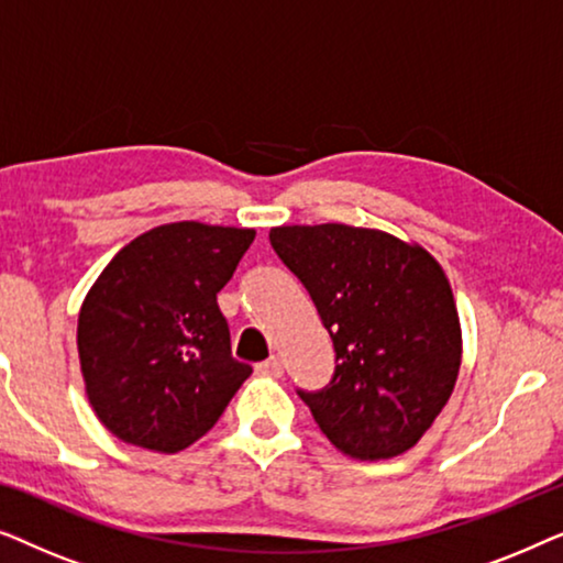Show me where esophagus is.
Here are the masks:
<instances>
[{"mask_svg":"<svg viewBox=\"0 0 563 563\" xmlns=\"http://www.w3.org/2000/svg\"><path fill=\"white\" fill-rule=\"evenodd\" d=\"M256 372L264 374V376H282L284 374V361L279 356H272L266 361H261L256 364Z\"/></svg>","mask_w":563,"mask_h":563,"instance_id":"1","label":"esophagus"}]
</instances>
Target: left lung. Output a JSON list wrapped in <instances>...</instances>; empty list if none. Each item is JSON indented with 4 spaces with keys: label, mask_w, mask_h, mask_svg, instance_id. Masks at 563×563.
Returning a JSON list of instances; mask_svg holds the SVG:
<instances>
[{
    "label": "left lung",
    "mask_w": 563,
    "mask_h": 563,
    "mask_svg": "<svg viewBox=\"0 0 563 563\" xmlns=\"http://www.w3.org/2000/svg\"><path fill=\"white\" fill-rule=\"evenodd\" d=\"M276 256L310 291L335 345L322 391H299L328 441L351 459L410 451L456 387L461 322L443 266L376 228L282 225Z\"/></svg>",
    "instance_id": "1"
}]
</instances>
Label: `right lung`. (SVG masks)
I'll list each match as a JSON object with an SVG mask.
<instances>
[{
	"label": "right lung",
	"instance_id": "add662e5",
	"mask_svg": "<svg viewBox=\"0 0 563 563\" xmlns=\"http://www.w3.org/2000/svg\"><path fill=\"white\" fill-rule=\"evenodd\" d=\"M253 238V228L172 222L130 241L91 284L76 328L84 389L120 441L189 449L251 376L230 353L218 291Z\"/></svg>",
	"mask_w": 563,
	"mask_h": 563
}]
</instances>
